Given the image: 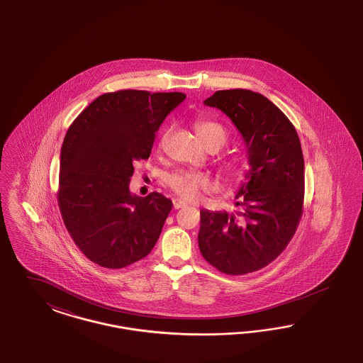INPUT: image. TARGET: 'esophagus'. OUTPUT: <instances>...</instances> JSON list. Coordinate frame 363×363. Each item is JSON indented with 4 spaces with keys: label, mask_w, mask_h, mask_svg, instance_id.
<instances>
[{
    "label": "esophagus",
    "mask_w": 363,
    "mask_h": 363,
    "mask_svg": "<svg viewBox=\"0 0 363 363\" xmlns=\"http://www.w3.org/2000/svg\"><path fill=\"white\" fill-rule=\"evenodd\" d=\"M186 206H187L186 201H180V199H174V208H175V210L183 208V207H186Z\"/></svg>",
    "instance_id": "obj_1"
}]
</instances>
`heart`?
Returning <instances> with one entry per match:
<instances>
[{
  "instance_id": "heart-1",
  "label": "heart",
  "mask_w": 363,
  "mask_h": 363,
  "mask_svg": "<svg viewBox=\"0 0 363 363\" xmlns=\"http://www.w3.org/2000/svg\"><path fill=\"white\" fill-rule=\"evenodd\" d=\"M195 130L206 147L218 145L219 148H222L228 140L226 129L218 122L201 120L195 123ZM165 138H167V133L162 135L160 140V147L164 145ZM228 169L231 174L235 172L234 165H228ZM167 184L177 196L186 201H195L199 196L201 191L210 187V182L207 176L199 172H194V171H186V169H180L167 176Z\"/></svg>"
}]
</instances>
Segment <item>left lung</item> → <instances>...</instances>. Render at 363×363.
Wrapping results in <instances>:
<instances>
[{"instance_id": "left-lung-1", "label": "left lung", "mask_w": 363, "mask_h": 363, "mask_svg": "<svg viewBox=\"0 0 363 363\" xmlns=\"http://www.w3.org/2000/svg\"><path fill=\"white\" fill-rule=\"evenodd\" d=\"M204 105L222 110L240 130L250 169L235 195L237 215L201 211L199 249L222 273L265 268L281 255L303 215L304 157L295 126L267 96L220 90Z\"/></svg>"}]
</instances>
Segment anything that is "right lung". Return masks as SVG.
<instances>
[{
  "instance_id": "add662e5",
  "label": "right lung",
  "mask_w": 363,
  "mask_h": 363,
  "mask_svg": "<svg viewBox=\"0 0 363 363\" xmlns=\"http://www.w3.org/2000/svg\"><path fill=\"white\" fill-rule=\"evenodd\" d=\"M183 93L120 90L98 96L68 128L57 203L71 238L90 261L121 269L147 257L172 201L129 191L137 160L149 159L165 117Z\"/></svg>"
}]
</instances>
